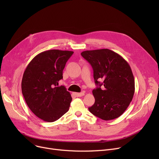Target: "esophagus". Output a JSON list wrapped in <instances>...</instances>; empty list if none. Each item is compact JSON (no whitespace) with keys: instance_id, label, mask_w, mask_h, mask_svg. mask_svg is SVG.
Wrapping results in <instances>:
<instances>
[{"instance_id":"34e87169","label":"esophagus","mask_w":159,"mask_h":159,"mask_svg":"<svg viewBox=\"0 0 159 159\" xmlns=\"http://www.w3.org/2000/svg\"><path fill=\"white\" fill-rule=\"evenodd\" d=\"M75 96H76L77 97H82L84 95V93L82 92V93H73Z\"/></svg>"}]
</instances>
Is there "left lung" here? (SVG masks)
<instances>
[{"label":"left lung","mask_w":159,"mask_h":159,"mask_svg":"<svg viewBox=\"0 0 159 159\" xmlns=\"http://www.w3.org/2000/svg\"><path fill=\"white\" fill-rule=\"evenodd\" d=\"M81 55L92 66L97 86L92 91L95 101L89 111L104 120L118 118L126 111L135 93L130 66L120 55L108 49L88 50Z\"/></svg>","instance_id":"obj_1"}]
</instances>
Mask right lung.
Masks as SVG:
<instances>
[{"instance_id":"1","label":"right lung","mask_w":159,"mask_h":159,"mask_svg":"<svg viewBox=\"0 0 159 159\" xmlns=\"http://www.w3.org/2000/svg\"><path fill=\"white\" fill-rule=\"evenodd\" d=\"M73 53L58 49L43 52L33 58L24 72L21 88L25 101L44 121L54 122L69 110L71 94L64 86H58Z\"/></svg>"}]
</instances>
